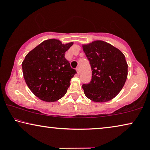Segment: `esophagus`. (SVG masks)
I'll use <instances>...</instances> for the list:
<instances>
[{"instance_id":"esophagus-1","label":"esophagus","mask_w":150,"mask_h":150,"mask_svg":"<svg viewBox=\"0 0 150 150\" xmlns=\"http://www.w3.org/2000/svg\"><path fill=\"white\" fill-rule=\"evenodd\" d=\"M76 71H77L78 74H80V69H79V67H77V68H76Z\"/></svg>"}]
</instances>
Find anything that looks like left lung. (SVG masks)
I'll use <instances>...</instances> for the list:
<instances>
[{"label": "left lung", "mask_w": 150, "mask_h": 150, "mask_svg": "<svg viewBox=\"0 0 150 150\" xmlns=\"http://www.w3.org/2000/svg\"><path fill=\"white\" fill-rule=\"evenodd\" d=\"M92 70L91 80L83 84L89 99L96 102H108L124 87L128 75V65L124 54L112 45L96 41L83 46Z\"/></svg>", "instance_id": "left-lung-1"}]
</instances>
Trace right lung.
<instances>
[{
    "label": "right lung",
    "instance_id": "right-lung-1",
    "mask_svg": "<svg viewBox=\"0 0 150 150\" xmlns=\"http://www.w3.org/2000/svg\"><path fill=\"white\" fill-rule=\"evenodd\" d=\"M72 45L73 42L63 44L52 39L42 42L26 54L22 64L24 80L40 99L54 102L66 93L69 81L76 74L65 57V52Z\"/></svg>",
    "mask_w": 150,
    "mask_h": 150
}]
</instances>
